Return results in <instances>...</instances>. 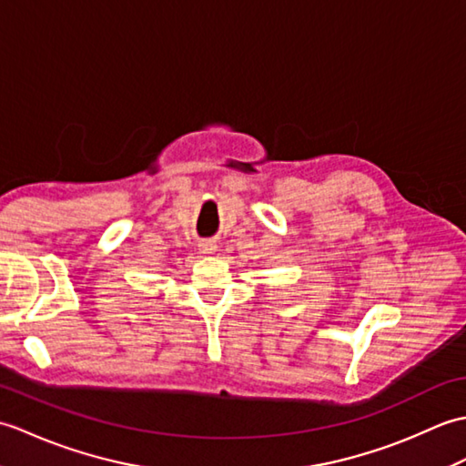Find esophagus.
<instances>
[{
	"label": "esophagus",
	"instance_id": "1",
	"mask_svg": "<svg viewBox=\"0 0 466 466\" xmlns=\"http://www.w3.org/2000/svg\"><path fill=\"white\" fill-rule=\"evenodd\" d=\"M199 247H201V253L205 255H213L217 251V245L213 241H203Z\"/></svg>",
	"mask_w": 466,
	"mask_h": 466
}]
</instances>
